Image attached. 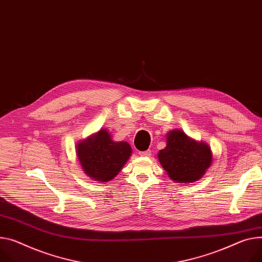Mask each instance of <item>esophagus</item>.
<instances>
[{
	"label": "esophagus",
	"instance_id": "esophagus-1",
	"mask_svg": "<svg viewBox=\"0 0 262 262\" xmlns=\"http://www.w3.org/2000/svg\"><path fill=\"white\" fill-rule=\"evenodd\" d=\"M138 154L140 156H150L151 155V151L150 150H147V151H139Z\"/></svg>",
	"mask_w": 262,
	"mask_h": 262
}]
</instances>
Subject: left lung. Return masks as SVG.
I'll list each match as a JSON object with an SVG mask.
<instances>
[{
  "instance_id": "left-lung-1",
  "label": "left lung",
  "mask_w": 262,
  "mask_h": 262,
  "mask_svg": "<svg viewBox=\"0 0 262 262\" xmlns=\"http://www.w3.org/2000/svg\"><path fill=\"white\" fill-rule=\"evenodd\" d=\"M160 165L177 183H191L205 174L212 162L208 145L197 143L183 131L173 130L168 134L167 147L158 153Z\"/></svg>"
}]
</instances>
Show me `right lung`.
Wrapping results in <instances>:
<instances>
[{
  "instance_id": "obj_1",
  "label": "right lung",
  "mask_w": 262,
  "mask_h": 262,
  "mask_svg": "<svg viewBox=\"0 0 262 262\" xmlns=\"http://www.w3.org/2000/svg\"><path fill=\"white\" fill-rule=\"evenodd\" d=\"M127 142H113L108 131L100 130L96 135L77 145V157L84 172L96 182H108L122 170L131 155Z\"/></svg>"
}]
</instances>
